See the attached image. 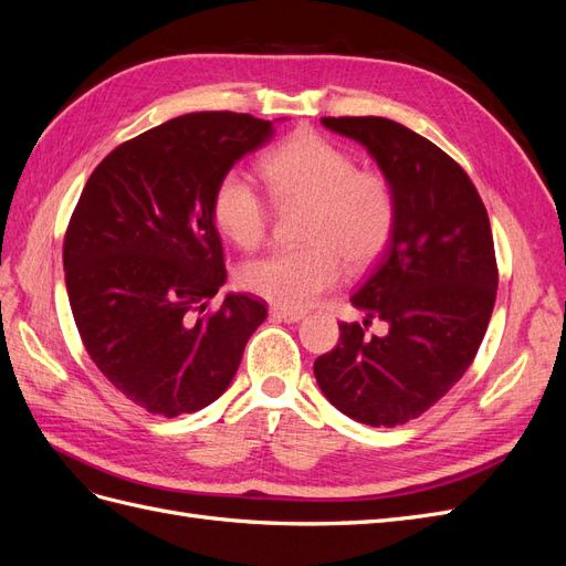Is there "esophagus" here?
I'll use <instances>...</instances> for the list:
<instances>
[{
	"label": "esophagus",
	"mask_w": 566,
	"mask_h": 566,
	"mask_svg": "<svg viewBox=\"0 0 566 566\" xmlns=\"http://www.w3.org/2000/svg\"><path fill=\"white\" fill-rule=\"evenodd\" d=\"M271 321H285V323H297L304 318V312H290V310H279V306H271L269 310Z\"/></svg>",
	"instance_id": "obj_1"
}]
</instances>
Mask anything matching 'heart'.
<instances>
[{
    "instance_id": "obj_1",
    "label": "heart",
    "mask_w": 566,
    "mask_h": 566,
    "mask_svg": "<svg viewBox=\"0 0 566 566\" xmlns=\"http://www.w3.org/2000/svg\"><path fill=\"white\" fill-rule=\"evenodd\" d=\"M260 172L279 202H306L302 241L295 250L273 252L248 262L238 283L250 295L279 310H304L349 269L370 264L387 245L397 200L389 181L373 169H356L349 150L325 136L302 129L271 148ZM219 231L243 248L262 243L269 227V205L256 186L238 169L219 179L212 196Z\"/></svg>"
}]
</instances>
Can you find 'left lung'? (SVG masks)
<instances>
[{
	"mask_svg": "<svg viewBox=\"0 0 566 566\" xmlns=\"http://www.w3.org/2000/svg\"><path fill=\"white\" fill-rule=\"evenodd\" d=\"M325 129L361 144L397 200L389 243L352 295L364 325L339 323V345L316 358L321 391L370 427L422 416L472 364L493 312L489 214L474 184L447 153L387 117H323ZM388 323L382 338L367 323Z\"/></svg>",
	"mask_w": 566,
	"mask_h": 566,
	"instance_id": "left-lung-1",
	"label": "left lung"
}]
</instances>
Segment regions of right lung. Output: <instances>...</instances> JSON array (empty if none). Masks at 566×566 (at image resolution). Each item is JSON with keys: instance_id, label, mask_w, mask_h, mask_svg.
<instances>
[{"instance_id": "1", "label": "right lung", "mask_w": 566, "mask_h": 566, "mask_svg": "<svg viewBox=\"0 0 566 566\" xmlns=\"http://www.w3.org/2000/svg\"><path fill=\"white\" fill-rule=\"evenodd\" d=\"M273 136L271 119L188 113L117 146L80 196L63 243L75 325L96 368L148 413L210 406L241 366L264 302L227 293L219 179Z\"/></svg>"}]
</instances>
